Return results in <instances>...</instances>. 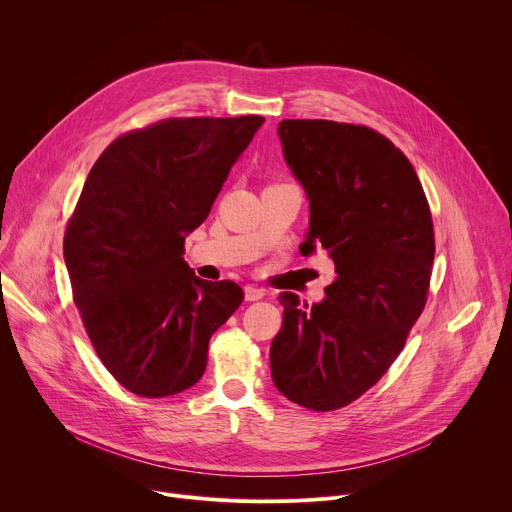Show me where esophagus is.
I'll use <instances>...</instances> for the list:
<instances>
[{
	"label": "esophagus",
	"instance_id": "1",
	"mask_svg": "<svg viewBox=\"0 0 512 512\" xmlns=\"http://www.w3.org/2000/svg\"><path fill=\"white\" fill-rule=\"evenodd\" d=\"M265 296V289L257 287V285H245V300L247 302H255L261 300Z\"/></svg>",
	"mask_w": 512,
	"mask_h": 512
}]
</instances>
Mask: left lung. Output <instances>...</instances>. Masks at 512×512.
I'll return each instance as SVG.
<instances>
[{
    "mask_svg": "<svg viewBox=\"0 0 512 512\" xmlns=\"http://www.w3.org/2000/svg\"><path fill=\"white\" fill-rule=\"evenodd\" d=\"M277 135L310 200L300 251L322 247L338 275L312 308L291 291L279 296L271 379L289 401L334 411L387 373L423 312L435 253L431 212L413 166L381 133L285 119Z\"/></svg>",
    "mask_w": 512,
    "mask_h": 512,
    "instance_id": "8db88e82",
    "label": "left lung"
}]
</instances>
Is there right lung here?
Masks as SVG:
<instances>
[{
    "label": "right lung",
    "instance_id": "1",
    "mask_svg": "<svg viewBox=\"0 0 512 512\" xmlns=\"http://www.w3.org/2000/svg\"><path fill=\"white\" fill-rule=\"evenodd\" d=\"M263 117L166 119L115 139L87 176L64 263L87 334L131 393L168 397L206 369L208 342L243 302L182 257Z\"/></svg>",
    "mask_w": 512,
    "mask_h": 512
}]
</instances>
